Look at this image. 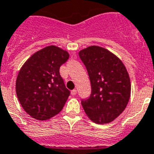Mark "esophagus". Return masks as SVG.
Here are the masks:
<instances>
[{
    "instance_id": "obj_1",
    "label": "esophagus",
    "mask_w": 154,
    "mask_h": 154,
    "mask_svg": "<svg viewBox=\"0 0 154 154\" xmlns=\"http://www.w3.org/2000/svg\"><path fill=\"white\" fill-rule=\"evenodd\" d=\"M77 91L76 89H74V90H72V91H71V94H72V95H76V94H77Z\"/></svg>"
}]
</instances>
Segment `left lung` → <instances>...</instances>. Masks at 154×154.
<instances>
[{"label":"left lung","mask_w":154,"mask_h":154,"mask_svg":"<svg viewBox=\"0 0 154 154\" xmlns=\"http://www.w3.org/2000/svg\"><path fill=\"white\" fill-rule=\"evenodd\" d=\"M91 84L89 98L82 99V107L92 121L107 124L124 111L131 94L128 73L122 61L105 48L91 46L82 50Z\"/></svg>","instance_id":"obj_1"}]
</instances>
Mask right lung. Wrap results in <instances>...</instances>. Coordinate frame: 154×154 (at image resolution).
<instances>
[{
    "label": "right lung",
    "instance_id": "right-lung-1",
    "mask_svg": "<svg viewBox=\"0 0 154 154\" xmlns=\"http://www.w3.org/2000/svg\"><path fill=\"white\" fill-rule=\"evenodd\" d=\"M69 53L56 46L35 52L23 64L16 81V93L25 111L38 120H47L60 112L70 95L60 67Z\"/></svg>",
    "mask_w": 154,
    "mask_h": 154
}]
</instances>
